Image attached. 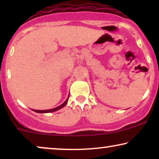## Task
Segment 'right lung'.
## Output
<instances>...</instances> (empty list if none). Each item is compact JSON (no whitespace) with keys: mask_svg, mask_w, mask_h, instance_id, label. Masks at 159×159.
<instances>
[{"mask_svg":"<svg viewBox=\"0 0 159 159\" xmlns=\"http://www.w3.org/2000/svg\"><path fill=\"white\" fill-rule=\"evenodd\" d=\"M68 99H69V96H68V98H67V99L66 100V101H65V102H64V103L61 104V105L59 106H58V107L53 108V109H49V110H42V111H39V110H32V111H34V112H37V113H50V112H53V111H57V110H58V109H60V108H61L64 107V106L66 104L67 101H68Z\"/></svg>","mask_w":159,"mask_h":159,"instance_id":"right-lung-1","label":"right lung"}]
</instances>
